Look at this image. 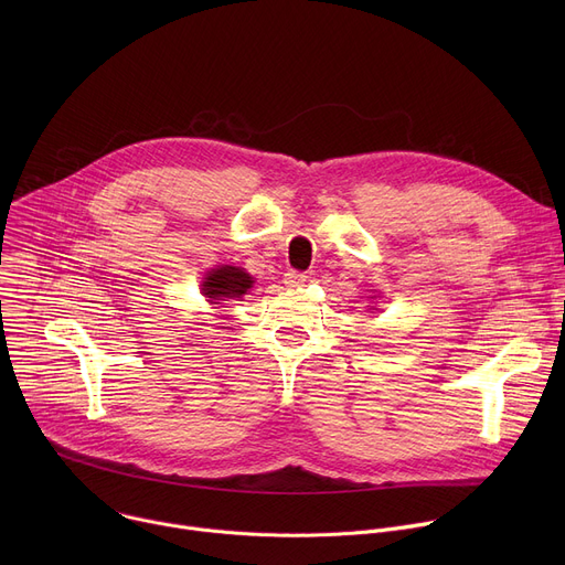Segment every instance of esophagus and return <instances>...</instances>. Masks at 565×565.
<instances>
[{"mask_svg":"<svg viewBox=\"0 0 565 565\" xmlns=\"http://www.w3.org/2000/svg\"><path fill=\"white\" fill-rule=\"evenodd\" d=\"M306 275L303 273H297V270H288L286 275H284V284L288 286V288H299V286H303L306 284Z\"/></svg>","mask_w":565,"mask_h":565,"instance_id":"esophagus-1","label":"esophagus"}]
</instances>
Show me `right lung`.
I'll list each match as a JSON object with an SVG mask.
<instances>
[{
  "label": "right lung",
  "instance_id": "right-lung-1",
  "mask_svg": "<svg viewBox=\"0 0 565 565\" xmlns=\"http://www.w3.org/2000/svg\"><path fill=\"white\" fill-rule=\"evenodd\" d=\"M253 284H255V279L244 268L218 266L205 275L201 290L210 303H225V301L241 299L244 295H248Z\"/></svg>",
  "mask_w": 565,
  "mask_h": 565
}]
</instances>
